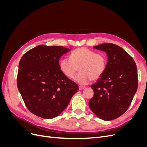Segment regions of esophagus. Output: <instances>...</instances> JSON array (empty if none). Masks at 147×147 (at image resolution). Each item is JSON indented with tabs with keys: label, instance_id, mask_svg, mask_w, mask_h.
I'll use <instances>...</instances> for the list:
<instances>
[{
	"label": "esophagus",
	"instance_id": "1",
	"mask_svg": "<svg viewBox=\"0 0 147 147\" xmlns=\"http://www.w3.org/2000/svg\"><path fill=\"white\" fill-rule=\"evenodd\" d=\"M84 88H85V87H84V86H79V90H84Z\"/></svg>",
	"mask_w": 147,
	"mask_h": 147
}]
</instances>
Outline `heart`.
<instances>
[{
    "instance_id": "heart-1",
    "label": "heart",
    "mask_w": 147,
    "mask_h": 147,
    "mask_svg": "<svg viewBox=\"0 0 147 147\" xmlns=\"http://www.w3.org/2000/svg\"><path fill=\"white\" fill-rule=\"evenodd\" d=\"M107 59L101 53H96L86 48H78L70 53V58L60 61L59 67L63 74L73 78L80 69V74L75 80L82 85L88 84L91 80L100 78L107 68Z\"/></svg>"
}]
</instances>
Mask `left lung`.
Returning a JSON list of instances; mask_svg holds the SVG:
<instances>
[{
  "label": "left lung",
  "instance_id": "8db88e82",
  "mask_svg": "<svg viewBox=\"0 0 147 147\" xmlns=\"http://www.w3.org/2000/svg\"><path fill=\"white\" fill-rule=\"evenodd\" d=\"M105 51L108 63L103 75L91 85L94 96L89 102L97 117L110 121L125 113L138 87V75L134 60L117 45L103 43L94 47Z\"/></svg>",
  "mask_w": 147,
  "mask_h": 147
}]
</instances>
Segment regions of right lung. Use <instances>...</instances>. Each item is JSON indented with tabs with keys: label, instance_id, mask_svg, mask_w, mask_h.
<instances>
[{
	"label": "right lung",
	"instance_id": "obj_1",
	"mask_svg": "<svg viewBox=\"0 0 147 147\" xmlns=\"http://www.w3.org/2000/svg\"><path fill=\"white\" fill-rule=\"evenodd\" d=\"M70 50L61 46L40 45L22 56L17 86L30 112L45 119L61 113L78 91L76 83L63 74L60 57Z\"/></svg>",
	"mask_w": 147,
	"mask_h": 147
}]
</instances>
